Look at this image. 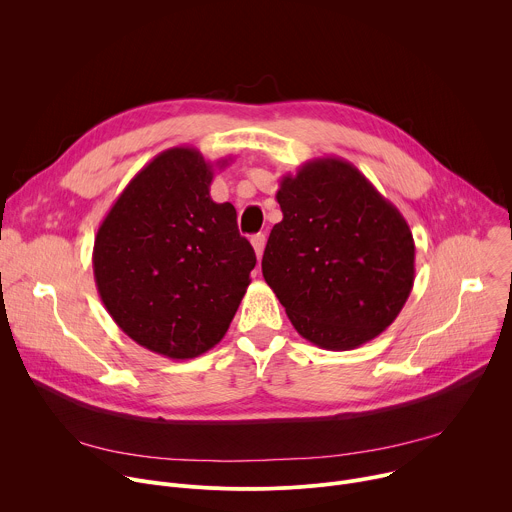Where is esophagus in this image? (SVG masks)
<instances>
[{
  "instance_id": "1",
  "label": "esophagus",
  "mask_w": 512,
  "mask_h": 512,
  "mask_svg": "<svg viewBox=\"0 0 512 512\" xmlns=\"http://www.w3.org/2000/svg\"><path fill=\"white\" fill-rule=\"evenodd\" d=\"M265 235L263 233H259V235H255L253 239H251V243H253V249H255V255H257V259H261L263 257V249H265Z\"/></svg>"
}]
</instances>
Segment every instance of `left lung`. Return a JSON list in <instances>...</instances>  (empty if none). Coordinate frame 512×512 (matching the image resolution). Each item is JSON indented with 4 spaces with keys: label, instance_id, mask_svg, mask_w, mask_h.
<instances>
[{
    "label": "left lung",
    "instance_id": "8db88e82",
    "mask_svg": "<svg viewBox=\"0 0 512 512\" xmlns=\"http://www.w3.org/2000/svg\"><path fill=\"white\" fill-rule=\"evenodd\" d=\"M283 218L261 269L294 328L326 350L377 338L403 310L415 243L403 214L350 162L318 158L283 176Z\"/></svg>",
    "mask_w": 512,
    "mask_h": 512
}]
</instances>
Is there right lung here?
Segmentation results:
<instances>
[{
    "label": "right lung",
    "mask_w": 512,
    "mask_h": 512,
    "mask_svg": "<svg viewBox=\"0 0 512 512\" xmlns=\"http://www.w3.org/2000/svg\"><path fill=\"white\" fill-rule=\"evenodd\" d=\"M212 176L194 148L158 154L95 237L93 271L107 312L139 346L172 360L223 340L257 263L235 206L210 198Z\"/></svg>",
    "instance_id": "right-lung-1"
}]
</instances>
